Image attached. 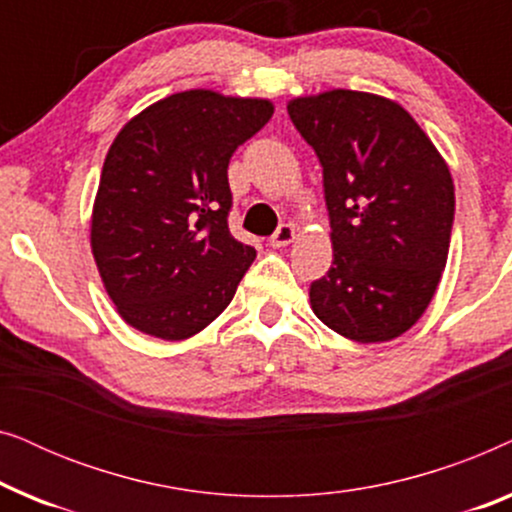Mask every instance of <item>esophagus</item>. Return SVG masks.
<instances>
[{"label":"esophagus","instance_id":"obj_1","mask_svg":"<svg viewBox=\"0 0 512 512\" xmlns=\"http://www.w3.org/2000/svg\"><path fill=\"white\" fill-rule=\"evenodd\" d=\"M293 237H296V228H293L291 223H282V226L272 233L270 244L272 247H286V244L293 242Z\"/></svg>","mask_w":512,"mask_h":512}]
</instances>
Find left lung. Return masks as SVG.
<instances>
[{
	"mask_svg": "<svg viewBox=\"0 0 512 512\" xmlns=\"http://www.w3.org/2000/svg\"><path fill=\"white\" fill-rule=\"evenodd\" d=\"M286 109L324 167L331 219L333 265L310 286L312 310L349 340L398 338L445 270L450 170L415 118L384 97L331 90Z\"/></svg>",
	"mask_w": 512,
	"mask_h": 512,
	"instance_id": "obj_1",
	"label": "left lung"
}]
</instances>
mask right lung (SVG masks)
<instances>
[{"label":"right lung","instance_id":"1","mask_svg":"<svg viewBox=\"0 0 512 512\" xmlns=\"http://www.w3.org/2000/svg\"><path fill=\"white\" fill-rule=\"evenodd\" d=\"M270 116L265 100L186 90L118 132L104 158L90 244L130 326L184 340L233 300L256 249L230 235L228 163Z\"/></svg>","mask_w":512,"mask_h":512}]
</instances>
